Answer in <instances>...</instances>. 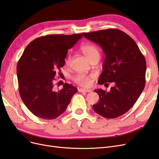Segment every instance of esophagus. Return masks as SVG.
Returning <instances> with one entry per match:
<instances>
[{"label": "esophagus", "mask_w": 159, "mask_h": 159, "mask_svg": "<svg viewBox=\"0 0 159 159\" xmlns=\"http://www.w3.org/2000/svg\"><path fill=\"white\" fill-rule=\"evenodd\" d=\"M78 91L79 92H91V89H82V88H80L78 89Z\"/></svg>", "instance_id": "obj_1"}]
</instances>
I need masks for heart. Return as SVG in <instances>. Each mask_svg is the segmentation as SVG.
Listing matches in <instances>:
<instances>
[{"label": "heart", "instance_id": "1", "mask_svg": "<svg viewBox=\"0 0 159 159\" xmlns=\"http://www.w3.org/2000/svg\"><path fill=\"white\" fill-rule=\"evenodd\" d=\"M81 51L84 54V56L90 61L91 59L94 58L95 57H99L100 54L98 48L95 45L91 44H87L81 46ZM71 60V55H68L65 59V64L66 66L70 65ZM93 75H85L83 74H79L76 75L74 80L76 84L84 87H88L90 85L91 82V79Z\"/></svg>", "mask_w": 159, "mask_h": 159}]
</instances>
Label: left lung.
Instances as JSON below:
<instances>
[{
  "mask_svg": "<svg viewBox=\"0 0 159 159\" xmlns=\"http://www.w3.org/2000/svg\"><path fill=\"white\" fill-rule=\"evenodd\" d=\"M83 35L99 45L105 55L98 84H115L109 92L102 89L94 90L99 102L93 105V109L107 119L121 116L133 106L145 88V57L136 42L120 30H102Z\"/></svg>",
  "mask_w": 159,
  "mask_h": 159,
  "instance_id": "8db88e82",
  "label": "left lung"
}]
</instances>
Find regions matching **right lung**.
<instances>
[{
    "mask_svg": "<svg viewBox=\"0 0 159 159\" xmlns=\"http://www.w3.org/2000/svg\"><path fill=\"white\" fill-rule=\"evenodd\" d=\"M82 34H52L32 41L17 64L18 90L22 102L36 117L54 119L66 110L78 89L69 84L55 91L54 80L65 64L68 50Z\"/></svg>",
    "mask_w": 159,
    "mask_h": 159,
    "instance_id": "add662e5",
    "label": "right lung"
}]
</instances>
